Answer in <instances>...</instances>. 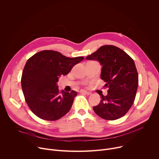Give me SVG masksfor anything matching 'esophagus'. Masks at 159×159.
<instances>
[{"instance_id":"obj_1","label":"esophagus","mask_w":159,"mask_h":159,"mask_svg":"<svg viewBox=\"0 0 159 159\" xmlns=\"http://www.w3.org/2000/svg\"><path fill=\"white\" fill-rule=\"evenodd\" d=\"M80 93H84V94H88V95H89V94H91L90 92H88V91H85V90H81V91H80Z\"/></svg>"}]
</instances>
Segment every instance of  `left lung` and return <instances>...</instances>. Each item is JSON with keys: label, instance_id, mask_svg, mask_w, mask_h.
<instances>
[{"label": "left lung", "instance_id": "left-lung-1", "mask_svg": "<svg viewBox=\"0 0 159 159\" xmlns=\"http://www.w3.org/2000/svg\"><path fill=\"white\" fill-rule=\"evenodd\" d=\"M97 61L102 66L101 79L106 84L107 94H99L102 100L93 107L94 112L107 120L119 119L134 103L138 87V73L134 60L123 50L104 45L86 58Z\"/></svg>", "mask_w": 159, "mask_h": 159}]
</instances>
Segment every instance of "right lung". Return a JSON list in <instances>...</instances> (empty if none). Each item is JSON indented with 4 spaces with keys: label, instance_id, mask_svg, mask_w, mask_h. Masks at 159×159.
<instances>
[{
    "label": "right lung",
    "instance_id": "1",
    "mask_svg": "<svg viewBox=\"0 0 159 159\" xmlns=\"http://www.w3.org/2000/svg\"><path fill=\"white\" fill-rule=\"evenodd\" d=\"M84 59L62 56L53 50H43L29 58L24 68L21 84L28 106L39 118L55 121L67 114L77 93L59 91L57 82Z\"/></svg>",
    "mask_w": 159,
    "mask_h": 159
}]
</instances>
